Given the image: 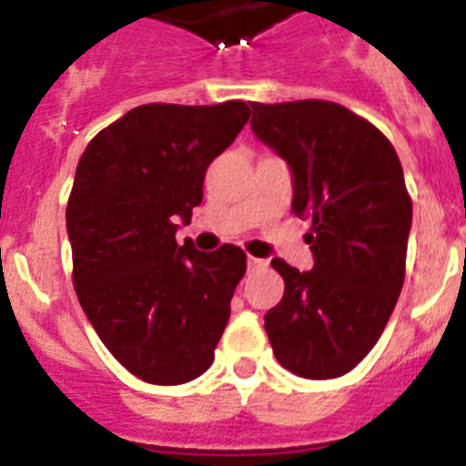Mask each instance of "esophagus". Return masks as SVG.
<instances>
[{
	"label": "esophagus",
	"instance_id": "obj_1",
	"mask_svg": "<svg viewBox=\"0 0 466 466\" xmlns=\"http://www.w3.org/2000/svg\"><path fill=\"white\" fill-rule=\"evenodd\" d=\"M265 260L263 258H253V256H248V272H256V269H263L265 268Z\"/></svg>",
	"mask_w": 466,
	"mask_h": 466
}]
</instances>
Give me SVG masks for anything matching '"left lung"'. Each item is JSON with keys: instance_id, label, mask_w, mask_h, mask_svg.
<instances>
[{"instance_id": "8db88e82", "label": "left lung", "mask_w": 466, "mask_h": 466, "mask_svg": "<svg viewBox=\"0 0 466 466\" xmlns=\"http://www.w3.org/2000/svg\"><path fill=\"white\" fill-rule=\"evenodd\" d=\"M260 142L293 173L291 210L310 218L315 265L281 258L265 331L281 367L306 379L350 372L379 341L405 281L412 198L396 148L370 120L322 99L251 104Z\"/></svg>"}]
</instances>
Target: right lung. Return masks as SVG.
I'll return each instance as SVG.
<instances>
[{
  "label": "right lung",
  "instance_id": "obj_1",
  "mask_svg": "<svg viewBox=\"0 0 466 466\" xmlns=\"http://www.w3.org/2000/svg\"><path fill=\"white\" fill-rule=\"evenodd\" d=\"M251 116L215 106L144 104L94 137L80 156L66 227L73 287L104 346L142 381L201 377L229 319L246 253L197 251L175 239L203 201V177Z\"/></svg>",
  "mask_w": 466,
  "mask_h": 466
}]
</instances>
